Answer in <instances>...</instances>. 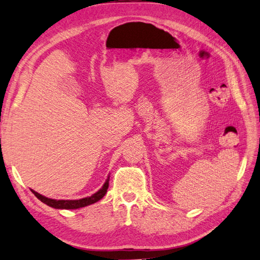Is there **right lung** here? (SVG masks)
<instances>
[{
  "label": "right lung",
  "instance_id": "add662e5",
  "mask_svg": "<svg viewBox=\"0 0 260 260\" xmlns=\"http://www.w3.org/2000/svg\"><path fill=\"white\" fill-rule=\"evenodd\" d=\"M109 187V177L107 178L106 182L104 184V186L102 187L101 190H99L96 193H94L93 195H91L90 197H85L82 198V200H76V201H64V200H52V198H47L41 194H39L38 192L31 190V192L39 198V200L46 204L47 206L54 208V209H67V210H71V209H79V208H83L89 205H92L96 202H99L100 200L105 196V194L107 193V189Z\"/></svg>",
  "mask_w": 260,
  "mask_h": 260
}]
</instances>
